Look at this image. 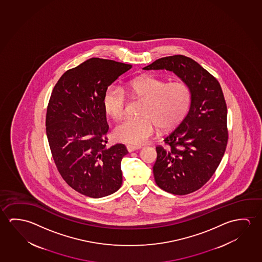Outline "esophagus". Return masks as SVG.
<instances>
[{
  "label": "esophagus",
  "mask_w": 262,
  "mask_h": 262,
  "mask_svg": "<svg viewBox=\"0 0 262 262\" xmlns=\"http://www.w3.org/2000/svg\"><path fill=\"white\" fill-rule=\"evenodd\" d=\"M126 148L128 150V152H133V151H136V150L140 149L141 146H139V145H126Z\"/></svg>",
  "instance_id": "obj_1"
}]
</instances>
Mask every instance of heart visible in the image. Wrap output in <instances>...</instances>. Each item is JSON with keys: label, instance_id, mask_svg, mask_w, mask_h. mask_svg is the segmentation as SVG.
<instances>
[{"label": "heart", "instance_id": "b5f03b06", "mask_svg": "<svg viewBox=\"0 0 262 262\" xmlns=\"http://www.w3.org/2000/svg\"><path fill=\"white\" fill-rule=\"evenodd\" d=\"M125 93L145 100L140 118H126L116 126L114 136L129 145H142L152 137L158 126L162 131L174 128L186 117L191 104V89L187 83L143 75L126 83ZM117 86H109L103 96L104 111L115 119L124 116L126 95Z\"/></svg>", "mask_w": 262, "mask_h": 262}]
</instances>
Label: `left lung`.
Here are the masks:
<instances>
[{
  "mask_svg": "<svg viewBox=\"0 0 262 262\" xmlns=\"http://www.w3.org/2000/svg\"><path fill=\"white\" fill-rule=\"evenodd\" d=\"M145 70L174 73L191 89L187 116L157 145L155 181L163 190L187 195L203 187L224 156L229 131L227 104L219 81L200 63L178 54L158 59Z\"/></svg>",
  "mask_w": 262,
  "mask_h": 262,
  "instance_id": "left-lung-1",
  "label": "left lung"
}]
</instances>
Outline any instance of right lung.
Masks as SVG:
<instances>
[{
    "label": "right lung",
    "mask_w": 262,
    "mask_h": 262,
    "mask_svg": "<svg viewBox=\"0 0 262 262\" xmlns=\"http://www.w3.org/2000/svg\"><path fill=\"white\" fill-rule=\"evenodd\" d=\"M132 68L113 60L90 58L67 70L54 85L46 112V135L55 166L75 191L99 199L121 187L125 145L110 148L103 106L108 86Z\"/></svg>",
    "instance_id": "obj_1"
}]
</instances>
